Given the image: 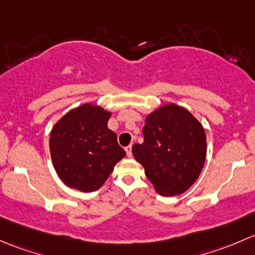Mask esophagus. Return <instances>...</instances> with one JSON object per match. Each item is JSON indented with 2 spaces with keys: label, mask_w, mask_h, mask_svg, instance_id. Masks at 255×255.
Masks as SVG:
<instances>
[{
  "label": "esophagus",
  "mask_w": 255,
  "mask_h": 255,
  "mask_svg": "<svg viewBox=\"0 0 255 255\" xmlns=\"http://www.w3.org/2000/svg\"><path fill=\"white\" fill-rule=\"evenodd\" d=\"M125 151H127L128 157H131V156H132V146H131V145L127 146V147H125Z\"/></svg>",
  "instance_id": "1"
}]
</instances>
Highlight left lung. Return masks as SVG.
Here are the masks:
<instances>
[{
  "label": "left lung",
  "mask_w": 255,
  "mask_h": 255,
  "mask_svg": "<svg viewBox=\"0 0 255 255\" xmlns=\"http://www.w3.org/2000/svg\"><path fill=\"white\" fill-rule=\"evenodd\" d=\"M142 133L143 142L132 146V154L154 190L164 196L188 190L205 163L203 125L189 110L169 103L147 115Z\"/></svg>",
  "instance_id": "8db88e82"
}]
</instances>
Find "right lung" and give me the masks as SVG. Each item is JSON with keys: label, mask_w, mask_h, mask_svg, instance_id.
Here are the masks:
<instances>
[{"label": "right lung", "mask_w": 255, "mask_h": 255, "mask_svg": "<svg viewBox=\"0 0 255 255\" xmlns=\"http://www.w3.org/2000/svg\"><path fill=\"white\" fill-rule=\"evenodd\" d=\"M112 113L86 103L70 110L52 128L50 154L67 186L83 193L98 190L114 166L125 157L117 133L108 128Z\"/></svg>", "instance_id": "1"}]
</instances>
